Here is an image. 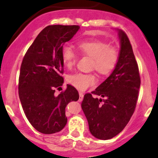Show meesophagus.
Returning a JSON list of instances; mask_svg holds the SVG:
<instances>
[{
  "label": "esophagus",
  "mask_w": 158,
  "mask_h": 158,
  "mask_svg": "<svg viewBox=\"0 0 158 158\" xmlns=\"http://www.w3.org/2000/svg\"><path fill=\"white\" fill-rule=\"evenodd\" d=\"M79 102H82V99H83L84 95H83V93H82V92H79Z\"/></svg>",
  "instance_id": "1"
}]
</instances>
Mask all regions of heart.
Returning <instances> with one entry per match:
<instances>
[{"instance_id": "heart-1", "label": "heart", "mask_w": 158, "mask_h": 158, "mask_svg": "<svg viewBox=\"0 0 158 158\" xmlns=\"http://www.w3.org/2000/svg\"><path fill=\"white\" fill-rule=\"evenodd\" d=\"M78 49L83 55L92 58V68L102 75L111 73L116 67L118 62L119 52L113 46H109L106 42L98 40H90L79 42ZM63 64L71 69L76 63V54L69 47L65 46L61 52ZM68 82L79 90L85 91L96 83V77L93 74L77 73L70 75L67 78Z\"/></svg>"}]
</instances>
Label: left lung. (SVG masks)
Returning a JSON list of instances; mask_svg holds the SVG:
<instances>
[{
	"mask_svg": "<svg viewBox=\"0 0 158 158\" xmlns=\"http://www.w3.org/2000/svg\"><path fill=\"white\" fill-rule=\"evenodd\" d=\"M120 40L118 64L92 94L84 95L82 109L95 138L108 140L118 135L135 111L141 79L138 63L126 33L117 30ZM103 99L95 98L92 94Z\"/></svg>",
	"mask_w": 158,
	"mask_h": 158,
	"instance_id": "left-lung-1",
	"label": "left lung"
}]
</instances>
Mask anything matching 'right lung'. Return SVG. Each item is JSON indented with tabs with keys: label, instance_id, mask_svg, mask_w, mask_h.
Here are the masks:
<instances>
[{
	"label": "right lung",
	"instance_id": "1",
	"mask_svg": "<svg viewBox=\"0 0 158 158\" xmlns=\"http://www.w3.org/2000/svg\"><path fill=\"white\" fill-rule=\"evenodd\" d=\"M80 27L50 25L38 34L27 51L20 66L19 98L26 117L40 133L60 131L67 123L66 107L77 101L79 92L67 85L56 95L55 89L63 83L62 49Z\"/></svg>",
	"mask_w": 158,
	"mask_h": 158
}]
</instances>
